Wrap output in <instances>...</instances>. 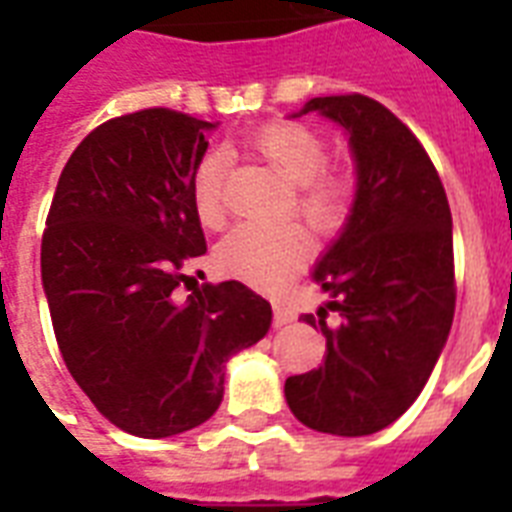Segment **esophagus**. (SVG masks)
<instances>
[{"mask_svg": "<svg viewBox=\"0 0 512 512\" xmlns=\"http://www.w3.org/2000/svg\"><path fill=\"white\" fill-rule=\"evenodd\" d=\"M297 319V311L292 308L289 303H273V324L276 327H287V324H292V321Z\"/></svg>", "mask_w": 512, "mask_h": 512, "instance_id": "1", "label": "esophagus"}]
</instances>
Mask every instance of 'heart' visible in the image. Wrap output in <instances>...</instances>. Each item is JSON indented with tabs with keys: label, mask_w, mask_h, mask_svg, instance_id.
<instances>
[{
	"label": "heart",
	"mask_w": 512,
	"mask_h": 512,
	"mask_svg": "<svg viewBox=\"0 0 512 512\" xmlns=\"http://www.w3.org/2000/svg\"><path fill=\"white\" fill-rule=\"evenodd\" d=\"M257 154L295 183L292 207L321 236L340 231L353 204V177L327 164V140L300 122L265 124L249 138ZM223 151H207L191 175V201L204 225L223 223ZM311 255V239L300 223L241 225L217 247V265L225 276L257 289L287 284Z\"/></svg>",
	"instance_id": "1"
}]
</instances>
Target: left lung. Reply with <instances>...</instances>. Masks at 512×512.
<instances>
[{"instance_id":"8db88e82","label":"left lung","mask_w":512,"mask_h":512,"mask_svg":"<svg viewBox=\"0 0 512 512\" xmlns=\"http://www.w3.org/2000/svg\"><path fill=\"white\" fill-rule=\"evenodd\" d=\"M348 132L356 201L313 281L329 292L341 327L319 324L327 353L319 369L284 382L297 420L332 436L388 428L425 388L454 319L452 212L436 167L414 132L366 95L305 103Z\"/></svg>"}]
</instances>
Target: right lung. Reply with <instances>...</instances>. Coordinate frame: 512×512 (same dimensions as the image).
<instances>
[{
  "label": "right lung",
  "instance_id": "add662e5",
  "mask_svg": "<svg viewBox=\"0 0 512 512\" xmlns=\"http://www.w3.org/2000/svg\"><path fill=\"white\" fill-rule=\"evenodd\" d=\"M212 127L170 108L95 127L60 172L42 236L60 356L95 409L140 438L207 422L225 361L271 327V303L241 281L185 276L207 252L191 175Z\"/></svg>",
  "mask_w": 512,
  "mask_h": 512
}]
</instances>
